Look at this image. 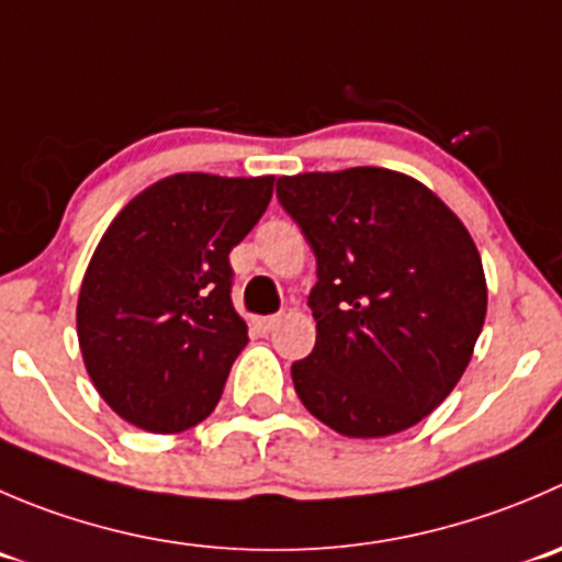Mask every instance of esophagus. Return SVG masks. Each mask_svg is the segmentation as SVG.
<instances>
[{
    "mask_svg": "<svg viewBox=\"0 0 562 562\" xmlns=\"http://www.w3.org/2000/svg\"><path fill=\"white\" fill-rule=\"evenodd\" d=\"M252 324L260 335H269V331H274L277 324H280V315H263V318H255Z\"/></svg>",
    "mask_w": 562,
    "mask_h": 562,
    "instance_id": "34e87169",
    "label": "esophagus"
}]
</instances>
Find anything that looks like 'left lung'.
<instances>
[{
  "label": "left lung",
  "mask_w": 562,
  "mask_h": 562,
  "mask_svg": "<svg viewBox=\"0 0 562 562\" xmlns=\"http://www.w3.org/2000/svg\"><path fill=\"white\" fill-rule=\"evenodd\" d=\"M315 252V348L293 362L299 401L342 437L379 439L453 392L486 321V274L464 222L384 167L277 181Z\"/></svg>",
  "instance_id": "1"
}]
</instances>
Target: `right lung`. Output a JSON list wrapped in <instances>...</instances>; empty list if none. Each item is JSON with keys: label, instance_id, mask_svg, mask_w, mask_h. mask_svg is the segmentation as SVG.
<instances>
[{"label": "right lung", "instance_id": "1", "mask_svg": "<svg viewBox=\"0 0 562 562\" xmlns=\"http://www.w3.org/2000/svg\"><path fill=\"white\" fill-rule=\"evenodd\" d=\"M271 192L274 176L178 172L106 227L81 280L76 335L98 395L125 423L181 434L216 408L249 340L227 255Z\"/></svg>", "mask_w": 562, "mask_h": 562}]
</instances>
